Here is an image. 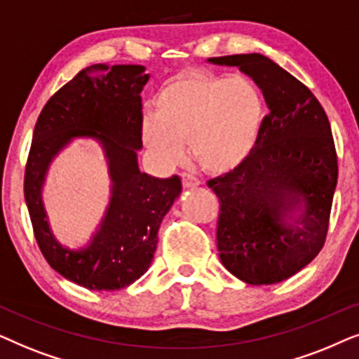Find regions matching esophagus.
Here are the masks:
<instances>
[{
	"mask_svg": "<svg viewBox=\"0 0 359 359\" xmlns=\"http://www.w3.org/2000/svg\"><path fill=\"white\" fill-rule=\"evenodd\" d=\"M182 184H184L185 189H194V187H197V185H200V180L195 175L189 174V172H184V174H182Z\"/></svg>",
	"mask_w": 359,
	"mask_h": 359,
	"instance_id": "esophagus-1",
	"label": "esophagus"
}]
</instances>
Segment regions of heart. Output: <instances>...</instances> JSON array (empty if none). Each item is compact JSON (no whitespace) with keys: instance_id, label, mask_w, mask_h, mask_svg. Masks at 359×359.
<instances>
[{"instance_id":"obj_1","label":"heart","mask_w":359,"mask_h":359,"mask_svg":"<svg viewBox=\"0 0 359 359\" xmlns=\"http://www.w3.org/2000/svg\"><path fill=\"white\" fill-rule=\"evenodd\" d=\"M262 100L250 82L233 76L192 74L167 82L154 98V119L144 140L165 164L182 154V141L212 174L236 170L259 140Z\"/></svg>"}]
</instances>
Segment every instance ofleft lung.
Returning a JSON list of instances; mask_svg holds the SVG:
<instances>
[{"label": "left lung", "instance_id": "obj_1", "mask_svg": "<svg viewBox=\"0 0 359 359\" xmlns=\"http://www.w3.org/2000/svg\"><path fill=\"white\" fill-rule=\"evenodd\" d=\"M208 62L251 76L269 108L250 159L208 180L219 198V259L246 284L280 283L325 245L338 180L332 128L315 95L267 57L236 54Z\"/></svg>", "mask_w": 359, "mask_h": 359}]
</instances>
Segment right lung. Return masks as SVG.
Returning <instances> with one entry per match:
<instances>
[{
  "mask_svg": "<svg viewBox=\"0 0 359 359\" xmlns=\"http://www.w3.org/2000/svg\"><path fill=\"white\" fill-rule=\"evenodd\" d=\"M142 65L95 64L50 97L37 118L24 174V198L37 245L52 269L90 290H118L149 269L162 218L182 192L179 175L157 179L140 170ZM76 137L102 144L112 177V198L87 245L62 247L51 236L40 190L50 162Z\"/></svg>",
  "mask_w": 359,
  "mask_h": 359,
  "instance_id": "1",
  "label": "right lung"
}]
</instances>
